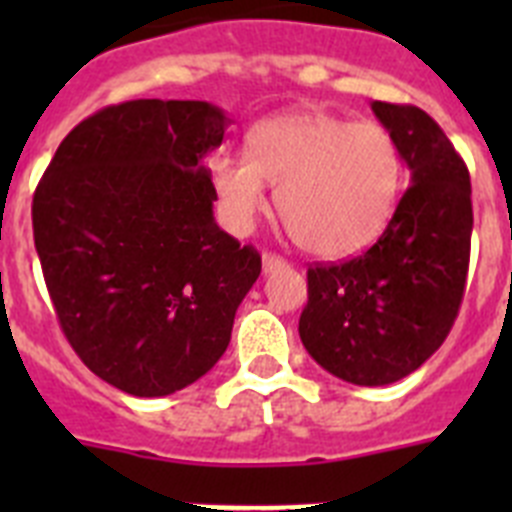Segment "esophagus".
<instances>
[{
    "instance_id": "34e87169",
    "label": "esophagus",
    "mask_w": 512,
    "mask_h": 512,
    "mask_svg": "<svg viewBox=\"0 0 512 512\" xmlns=\"http://www.w3.org/2000/svg\"><path fill=\"white\" fill-rule=\"evenodd\" d=\"M261 266H264V274H271V271L284 269V266H287V261L279 259V256H274V253H264V259H261Z\"/></svg>"
}]
</instances>
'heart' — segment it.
Masks as SVG:
<instances>
[{
    "mask_svg": "<svg viewBox=\"0 0 512 512\" xmlns=\"http://www.w3.org/2000/svg\"><path fill=\"white\" fill-rule=\"evenodd\" d=\"M402 153L382 125L328 112H287L248 130L246 158L217 153L210 182L235 233L253 228L277 187L292 241L315 259L338 261L382 238L402 194Z\"/></svg>",
    "mask_w": 512,
    "mask_h": 512,
    "instance_id": "b5f03b06",
    "label": "heart"
}]
</instances>
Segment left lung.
<instances>
[{
  "mask_svg": "<svg viewBox=\"0 0 512 512\" xmlns=\"http://www.w3.org/2000/svg\"><path fill=\"white\" fill-rule=\"evenodd\" d=\"M410 171L392 223L346 264L307 269L300 338L325 372L359 387L413 374L438 351L459 312L472 243L467 164L431 115L372 102Z\"/></svg>",
  "mask_w": 512,
  "mask_h": 512,
  "instance_id": "1",
  "label": "left lung"
}]
</instances>
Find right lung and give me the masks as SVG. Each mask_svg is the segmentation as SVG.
Returning <instances> with one entry per match:
<instances>
[{
    "label": "right lung",
    "mask_w": 512,
    "mask_h": 512,
    "mask_svg": "<svg viewBox=\"0 0 512 512\" xmlns=\"http://www.w3.org/2000/svg\"><path fill=\"white\" fill-rule=\"evenodd\" d=\"M230 117L197 99H133L81 120L33 197L58 323L117 390L166 397L225 354L261 256L220 230L205 156Z\"/></svg>",
    "instance_id": "add662e5"
}]
</instances>
